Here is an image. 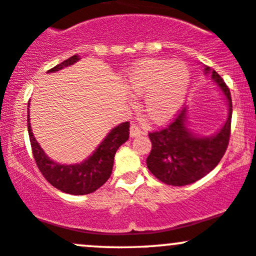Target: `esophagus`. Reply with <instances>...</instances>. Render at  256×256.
Returning <instances> with one entry per match:
<instances>
[{"label": "esophagus", "instance_id": "34e87169", "mask_svg": "<svg viewBox=\"0 0 256 256\" xmlns=\"http://www.w3.org/2000/svg\"><path fill=\"white\" fill-rule=\"evenodd\" d=\"M129 136H130V138H136V136H142V130L136 126L132 124L130 129H129Z\"/></svg>", "mask_w": 256, "mask_h": 256}]
</instances>
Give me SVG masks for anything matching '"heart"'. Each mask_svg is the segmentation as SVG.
Wrapping results in <instances>:
<instances>
[{
  "label": "heart",
  "mask_w": 256,
  "mask_h": 256,
  "mask_svg": "<svg viewBox=\"0 0 256 256\" xmlns=\"http://www.w3.org/2000/svg\"><path fill=\"white\" fill-rule=\"evenodd\" d=\"M190 79L184 62L145 58L129 68L126 86L133 96H142V111L151 122L164 124L183 107Z\"/></svg>",
  "instance_id": "b5f03b06"
}]
</instances>
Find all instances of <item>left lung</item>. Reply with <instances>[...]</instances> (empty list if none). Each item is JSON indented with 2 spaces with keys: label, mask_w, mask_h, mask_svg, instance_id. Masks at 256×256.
I'll return each mask as SVG.
<instances>
[{
  "label": "left lung",
  "mask_w": 256,
  "mask_h": 256,
  "mask_svg": "<svg viewBox=\"0 0 256 256\" xmlns=\"http://www.w3.org/2000/svg\"><path fill=\"white\" fill-rule=\"evenodd\" d=\"M204 72L211 74V79L224 96L228 117L216 133L202 136L189 128L188 108L184 107L168 127L149 133L152 146L146 158L148 168L158 180L168 186H186L205 177L218 164L228 146L232 120L230 89L210 67L204 66Z\"/></svg>",
  "instance_id": "1"
}]
</instances>
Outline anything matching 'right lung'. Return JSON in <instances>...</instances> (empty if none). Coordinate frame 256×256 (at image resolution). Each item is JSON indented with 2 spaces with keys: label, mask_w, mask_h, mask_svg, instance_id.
Instances as JSON below:
<instances>
[{
  "label": "right lung",
  "mask_w": 256,
  "mask_h": 256,
  "mask_svg": "<svg viewBox=\"0 0 256 256\" xmlns=\"http://www.w3.org/2000/svg\"><path fill=\"white\" fill-rule=\"evenodd\" d=\"M78 61H80V57L78 54H74L57 64L48 73H56L63 68L70 67ZM29 116L28 104V132L32 155H34L38 167L48 183L67 194H90L104 186L112 173L116 151L129 138V123L123 122L117 127L112 128L94 150V152L80 164H60V162L51 160L36 142L32 130V126H30Z\"/></svg>",
  "instance_id": "1"
}]
</instances>
